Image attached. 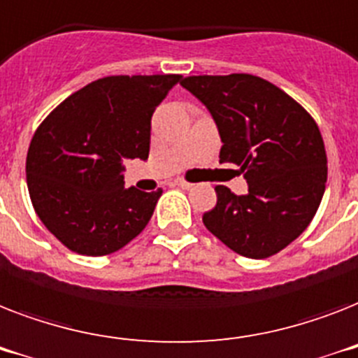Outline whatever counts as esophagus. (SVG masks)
<instances>
[{
  "instance_id": "1",
  "label": "esophagus",
  "mask_w": 358,
  "mask_h": 358,
  "mask_svg": "<svg viewBox=\"0 0 358 358\" xmlns=\"http://www.w3.org/2000/svg\"><path fill=\"white\" fill-rule=\"evenodd\" d=\"M173 182H176L177 187H181V188H192L194 187V182H188V181H185V179H176Z\"/></svg>"
}]
</instances>
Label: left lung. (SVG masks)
Here are the masks:
<instances>
[{"instance_id": "left-lung-1", "label": "left lung", "mask_w": 358, "mask_h": 358, "mask_svg": "<svg viewBox=\"0 0 358 358\" xmlns=\"http://www.w3.org/2000/svg\"><path fill=\"white\" fill-rule=\"evenodd\" d=\"M181 87L208 108L224 142L220 162L240 166L248 194L216 187L203 224L248 259L285 250L308 227L327 182L324 138L313 116L281 88L250 73L192 76Z\"/></svg>"}]
</instances>
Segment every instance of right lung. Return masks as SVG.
<instances>
[{
    "instance_id": "add662e5",
    "label": "right lung",
    "mask_w": 358,
    "mask_h": 358,
    "mask_svg": "<svg viewBox=\"0 0 358 358\" xmlns=\"http://www.w3.org/2000/svg\"><path fill=\"white\" fill-rule=\"evenodd\" d=\"M181 76H110L66 98L31 140L33 207L79 255L122 250L151 220L162 190L125 188L124 161L150 155L151 116Z\"/></svg>"
}]
</instances>
